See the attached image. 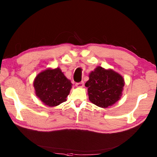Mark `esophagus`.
<instances>
[{"instance_id": "esophagus-1", "label": "esophagus", "mask_w": 157, "mask_h": 157, "mask_svg": "<svg viewBox=\"0 0 157 157\" xmlns=\"http://www.w3.org/2000/svg\"><path fill=\"white\" fill-rule=\"evenodd\" d=\"M76 86L78 88H83L84 86V82L81 81V82H79V83H76Z\"/></svg>"}]
</instances>
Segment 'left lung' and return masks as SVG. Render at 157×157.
I'll list each match as a JSON object with an SVG mask.
<instances>
[{"instance_id": "left-lung-1", "label": "left lung", "mask_w": 157, "mask_h": 157, "mask_svg": "<svg viewBox=\"0 0 157 157\" xmlns=\"http://www.w3.org/2000/svg\"><path fill=\"white\" fill-rule=\"evenodd\" d=\"M124 85V79L119 73L101 66L90 73L85 83L90 101L102 108H108L120 99Z\"/></svg>"}]
</instances>
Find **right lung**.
<instances>
[{
    "mask_svg": "<svg viewBox=\"0 0 157 157\" xmlns=\"http://www.w3.org/2000/svg\"><path fill=\"white\" fill-rule=\"evenodd\" d=\"M33 85L36 95L49 107L57 106L67 101L72 85L59 67L41 71L36 76Z\"/></svg>",
    "mask_w": 157,
    "mask_h": 157,
    "instance_id": "1",
    "label": "right lung"
}]
</instances>
